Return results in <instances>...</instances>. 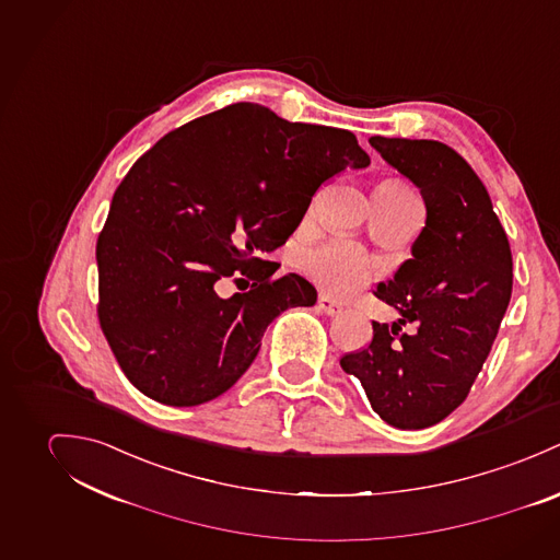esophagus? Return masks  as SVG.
Here are the masks:
<instances>
[{"label":"esophagus","mask_w":560,"mask_h":560,"mask_svg":"<svg viewBox=\"0 0 560 560\" xmlns=\"http://www.w3.org/2000/svg\"><path fill=\"white\" fill-rule=\"evenodd\" d=\"M317 307L322 313H326V315H339L341 313V305H337L335 301H330L328 296H319L317 299Z\"/></svg>","instance_id":"34e87169"}]
</instances>
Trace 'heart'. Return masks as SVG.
I'll return each instance as SVG.
<instances>
[{
    "label": "heart",
    "instance_id": "obj_1",
    "mask_svg": "<svg viewBox=\"0 0 560 560\" xmlns=\"http://www.w3.org/2000/svg\"><path fill=\"white\" fill-rule=\"evenodd\" d=\"M382 185L397 188V190H410L399 180H384ZM307 268L311 277L330 294L335 296H348L357 292L368 277V264L361 250L354 249L350 243L337 241L322 249L313 250L307 257Z\"/></svg>",
    "mask_w": 560,
    "mask_h": 560
}]
</instances>
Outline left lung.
Wrapping results in <instances>:
<instances>
[{
    "mask_svg": "<svg viewBox=\"0 0 560 560\" xmlns=\"http://www.w3.org/2000/svg\"><path fill=\"white\" fill-rule=\"evenodd\" d=\"M370 143L421 190L428 217L412 257L373 292L401 317L372 322V343L341 370L361 380L382 421L423 430L468 397L511 301L513 259L488 190L453 148L380 135ZM406 323L415 334L400 332Z\"/></svg>",
    "mask_w": 560,
    "mask_h": 560,
    "instance_id": "8db88e82",
    "label": "left lung"
}]
</instances>
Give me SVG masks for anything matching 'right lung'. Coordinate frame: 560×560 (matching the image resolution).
Wrapping results in <instances>:
<instances>
[{
	"label": "right lung",
	"instance_id": "right-lung-1",
	"mask_svg": "<svg viewBox=\"0 0 560 560\" xmlns=\"http://www.w3.org/2000/svg\"><path fill=\"white\" fill-rule=\"evenodd\" d=\"M368 165L350 130L288 122L255 103L156 141L116 190L96 243L98 319L126 377L178 408L232 388L268 324L317 301L301 275L270 281L261 257L294 234L322 183ZM232 273L252 290L221 300L213 283Z\"/></svg>",
	"mask_w": 560,
	"mask_h": 560
}]
</instances>
